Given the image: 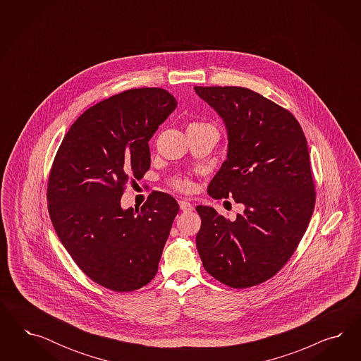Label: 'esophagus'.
Wrapping results in <instances>:
<instances>
[{
    "instance_id": "1",
    "label": "esophagus",
    "mask_w": 361,
    "mask_h": 361,
    "mask_svg": "<svg viewBox=\"0 0 361 361\" xmlns=\"http://www.w3.org/2000/svg\"><path fill=\"white\" fill-rule=\"evenodd\" d=\"M178 205H180V209L183 212H192L193 210V205L189 201H186V200H180Z\"/></svg>"
}]
</instances>
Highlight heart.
<instances>
[{"mask_svg": "<svg viewBox=\"0 0 361 361\" xmlns=\"http://www.w3.org/2000/svg\"><path fill=\"white\" fill-rule=\"evenodd\" d=\"M193 124H201V123H193ZM173 186L177 188L178 190L186 192V190H189L192 188V183L185 177H177V178L173 180Z\"/></svg>", "mask_w": 361, "mask_h": 361, "instance_id": "obj_1", "label": "heart"}]
</instances>
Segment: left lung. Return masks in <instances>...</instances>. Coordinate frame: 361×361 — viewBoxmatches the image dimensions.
Returning a JSON list of instances; mask_svg holds the SVG:
<instances>
[{
  "label": "left lung",
  "mask_w": 361,
  "mask_h": 361,
  "mask_svg": "<svg viewBox=\"0 0 361 361\" xmlns=\"http://www.w3.org/2000/svg\"><path fill=\"white\" fill-rule=\"evenodd\" d=\"M225 123L228 156L213 177V198L245 210L229 221L197 207V250L221 283L246 288L278 273L295 252L315 207L307 140L294 115L245 87H195Z\"/></svg>",
  "instance_id": "8db88e82"
}]
</instances>
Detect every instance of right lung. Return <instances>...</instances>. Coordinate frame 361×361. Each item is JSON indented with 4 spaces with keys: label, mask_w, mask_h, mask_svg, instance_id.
<instances>
[{
    "label": "right lung",
    "mask_w": 361,
    "mask_h": 361,
    "mask_svg": "<svg viewBox=\"0 0 361 361\" xmlns=\"http://www.w3.org/2000/svg\"><path fill=\"white\" fill-rule=\"evenodd\" d=\"M163 88H133L86 109L66 133L47 183L49 214L78 267L95 283L128 293L157 273L178 204L152 192L123 209L130 180L151 166L148 142L175 111Z\"/></svg>",
    "instance_id": "obj_1"
}]
</instances>
